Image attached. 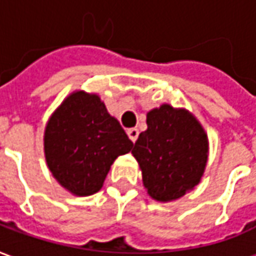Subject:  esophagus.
Returning a JSON list of instances; mask_svg holds the SVG:
<instances>
[{
    "label": "esophagus",
    "mask_w": 256,
    "mask_h": 256,
    "mask_svg": "<svg viewBox=\"0 0 256 256\" xmlns=\"http://www.w3.org/2000/svg\"><path fill=\"white\" fill-rule=\"evenodd\" d=\"M138 134H140V132L137 130V128H128V138L132 140L133 142H136V141H137V138H138Z\"/></svg>",
    "instance_id": "obj_1"
}]
</instances>
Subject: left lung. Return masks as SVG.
Here are the masks:
<instances>
[{"label":"left lung","instance_id":"8db88e82","mask_svg":"<svg viewBox=\"0 0 256 256\" xmlns=\"http://www.w3.org/2000/svg\"><path fill=\"white\" fill-rule=\"evenodd\" d=\"M146 124L132 150L141 167L144 186L159 202L180 198L203 176L207 136L188 111L168 104L148 112Z\"/></svg>","mask_w":256,"mask_h":256}]
</instances>
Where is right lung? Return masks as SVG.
Segmentation results:
<instances>
[{"label":"right lung","mask_w":256,"mask_h":256,"mask_svg":"<svg viewBox=\"0 0 256 256\" xmlns=\"http://www.w3.org/2000/svg\"><path fill=\"white\" fill-rule=\"evenodd\" d=\"M44 141L53 177L78 196L98 192L114 160L133 148L100 97L84 92L63 101L48 122Z\"/></svg>","instance_id":"obj_1"}]
</instances>
